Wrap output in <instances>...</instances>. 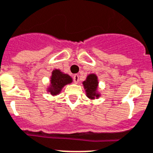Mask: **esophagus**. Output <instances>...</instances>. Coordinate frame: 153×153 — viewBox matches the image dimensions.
<instances>
[{
    "mask_svg": "<svg viewBox=\"0 0 153 153\" xmlns=\"http://www.w3.org/2000/svg\"><path fill=\"white\" fill-rule=\"evenodd\" d=\"M73 81H74V83L77 84L79 82V75L77 74H75V75L73 76Z\"/></svg>",
    "mask_w": 153,
    "mask_h": 153,
    "instance_id": "esophagus-1",
    "label": "esophagus"
}]
</instances>
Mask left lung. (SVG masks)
I'll list each match as a JSON object with an SVG mask.
<instances>
[{"mask_svg": "<svg viewBox=\"0 0 153 153\" xmlns=\"http://www.w3.org/2000/svg\"><path fill=\"white\" fill-rule=\"evenodd\" d=\"M84 87L85 89L87 97L94 99L95 97H99V94L97 93V88L98 85L97 76L95 74H90L87 76L86 81L83 82Z\"/></svg>", "mask_w": 153, "mask_h": 153, "instance_id": "left-lung-1", "label": "left lung"}]
</instances>
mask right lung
<instances>
[{"instance_id":"1","label":"right lung","mask_w":153,"mask_h":153,"mask_svg":"<svg viewBox=\"0 0 153 153\" xmlns=\"http://www.w3.org/2000/svg\"><path fill=\"white\" fill-rule=\"evenodd\" d=\"M72 81V78L70 76L62 73L59 70H54L51 78V87L48 89V91L52 95H56L59 94L62 88L65 85L71 83Z\"/></svg>"}]
</instances>
